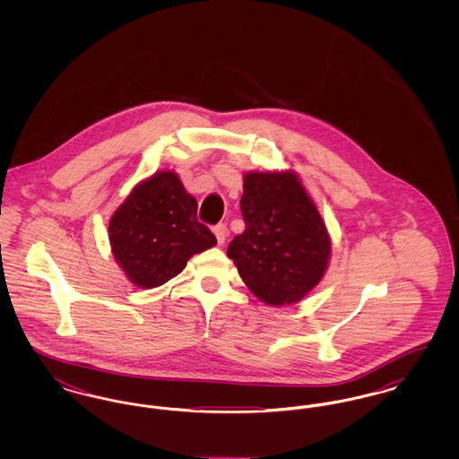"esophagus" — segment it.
Instances as JSON below:
<instances>
[{
    "mask_svg": "<svg viewBox=\"0 0 459 459\" xmlns=\"http://www.w3.org/2000/svg\"><path fill=\"white\" fill-rule=\"evenodd\" d=\"M213 232H215V236H217V242H219L220 246H223V244H225V240H227V236H229V232H227V225L219 223V225L213 229Z\"/></svg>",
    "mask_w": 459,
    "mask_h": 459,
    "instance_id": "34e87169",
    "label": "esophagus"
}]
</instances>
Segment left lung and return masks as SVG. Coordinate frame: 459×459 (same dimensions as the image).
<instances>
[{"label": "left lung", "mask_w": 459, "mask_h": 459, "mask_svg": "<svg viewBox=\"0 0 459 459\" xmlns=\"http://www.w3.org/2000/svg\"><path fill=\"white\" fill-rule=\"evenodd\" d=\"M242 178L246 230L229 244L227 256L264 305L298 303L327 272V225L294 170H253Z\"/></svg>", "instance_id": "left-lung-1"}]
</instances>
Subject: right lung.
<instances>
[{
  "label": "right lung",
  "mask_w": 459,
  "mask_h": 459,
  "mask_svg": "<svg viewBox=\"0 0 459 459\" xmlns=\"http://www.w3.org/2000/svg\"><path fill=\"white\" fill-rule=\"evenodd\" d=\"M197 201L174 170L137 182L108 223L111 253L127 281L154 289L177 277L187 262L217 244L196 219Z\"/></svg>",
  "instance_id": "obj_1"
}]
</instances>
